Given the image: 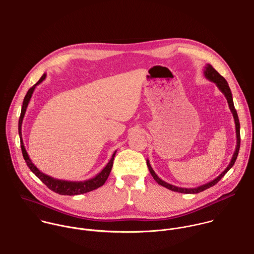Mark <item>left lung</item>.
I'll return each instance as SVG.
<instances>
[{
    "mask_svg": "<svg viewBox=\"0 0 254 254\" xmlns=\"http://www.w3.org/2000/svg\"><path fill=\"white\" fill-rule=\"evenodd\" d=\"M203 74H204V77L206 79H208L209 81L215 83V85L217 86V88L223 93V95L225 96L226 100H227V103H228V106H229V109L232 113V116H233V119H234V123H235V132H236V147H235V151L232 155V158L228 164V166L226 167V169L218 176L216 177L214 180L204 184V185H201L199 187H196V188H179V187H176L174 185H171L169 183H166L165 181H163L162 179H160L157 174L155 173V171L153 170V168L151 167L150 165V162L149 160L147 159V166H148V169L152 175V177L154 178V180L161 186L173 190V191H178V192H182V193H197V192H200L214 185H216L218 183V181L232 168V166L234 165L235 161H236V158H237V155H238V152H239V147H240V125H239V120H238V116H237V112L234 108V104H233V100H232V94H231V91H230V88L228 86V83L226 82V80L224 79L223 76H221L210 64H206L204 66V69H203Z\"/></svg>",
    "mask_w": 254,
    "mask_h": 254,
    "instance_id": "obj_1",
    "label": "left lung"
}]
</instances>
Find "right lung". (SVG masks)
I'll return each instance as SVG.
<instances>
[{
	"mask_svg": "<svg viewBox=\"0 0 254 254\" xmlns=\"http://www.w3.org/2000/svg\"><path fill=\"white\" fill-rule=\"evenodd\" d=\"M47 77V74L44 73L43 76L40 78V80L33 85V87H31L29 89V91L27 92L25 98H24V102H23V106H22V111H21V116L19 119V135H20V139H21V148H22V152H23V156L24 159L28 165V167L30 168V170L52 190H54L57 193L60 194H64V195H75V194H81V193H85L88 191H91L93 190L98 189L99 187L103 186L104 183L106 182V180L109 177V174L111 172L112 166H113V161H114V157L117 151H115L110 159V161L107 163V165L103 168V170L98 173L95 177L85 180V181H66V180H60V179H56L53 178L51 176H48L47 174L43 173L42 171H40L32 162V160L30 159L27 150L24 146V142H23V137H22V124H23V120L28 108V105L31 101L32 95L37 87V85H39L40 83H42Z\"/></svg>",
	"mask_w": 254,
	"mask_h": 254,
	"instance_id": "1",
	"label": "right lung"
}]
</instances>
